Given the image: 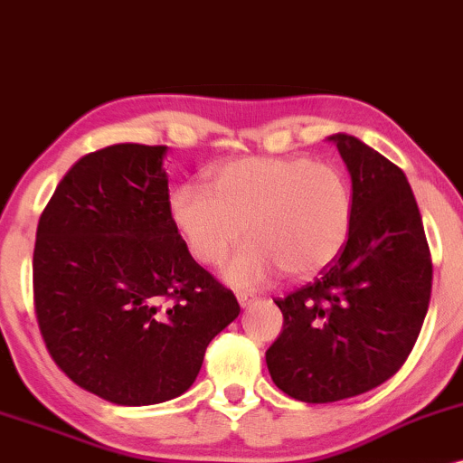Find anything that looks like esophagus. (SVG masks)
<instances>
[{
  "instance_id": "1",
  "label": "esophagus",
  "mask_w": 463,
  "mask_h": 463,
  "mask_svg": "<svg viewBox=\"0 0 463 463\" xmlns=\"http://www.w3.org/2000/svg\"><path fill=\"white\" fill-rule=\"evenodd\" d=\"M238 298V304L242 306V308H245V306H249V304H253V301H256V298H253L251 293H238L236 295Z\"/></svg>"
}]
</instances>
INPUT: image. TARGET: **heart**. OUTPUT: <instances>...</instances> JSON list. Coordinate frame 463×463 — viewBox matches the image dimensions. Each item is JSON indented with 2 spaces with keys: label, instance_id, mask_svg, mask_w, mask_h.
<instances>
[{
  "label": "heart",
  "instance_id": "heart-1",
  "mask_svg": "<svg viewBox=\"0 0 463 463\" xmlns=\"http://www.w3.org/2000/svg\"><path fill=\"white\" fill-rule=\"evenodd\" d=\"M170 216L192 258L218 267L247 233L225 269L227 282L253 288L284 269L313 278L344 251L354 201L339 165L293 157H242L210 170V184H181Z\"/></svg>",
  "mask_w": 463,
  "mask_h": 463
}]
</instances>
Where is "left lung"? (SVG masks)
Returning <instances> with one entry per match:
<instances>
[{"label":"left lung","mask_w":463,"mask_h":463,"mask_svg":"<svg viewBox=\"0 0 463 463\" xmlns=\"http://www.w3.org/2000/svg\"><path fill=\"white\" fill-rule=\"evenodd\" d=\"M330 139L352 176L350 238L321 278L275 299L284 330L267 350L275 385L313 404L361 396L404 365L433 282L422 216L402 170L352 135Z\"/></svg>","instance_id":"8db88e82"}]
</instances>
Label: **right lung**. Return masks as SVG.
Segmentation results:
<instances>
[{"instance_id":"right-lung-1","label":"right lung","mask_w":463,"mask_h":463,"mask_svg":"<svg viewBox=\"0 0 463 463\" xmlns=\"http://www.w3.org/2000/svg\"><path fill=\"white\" fill-rule=\"evenodd\" d=\"M164 155L144 144L85 155L36 227L45 347L71 383L124 407L188 392L210 341L241 313L175 227Z\"/></svg>"}]
</instances>
